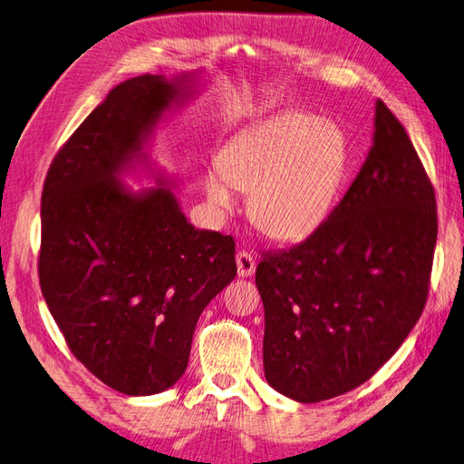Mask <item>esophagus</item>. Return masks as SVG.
Returning a JSON list of instances; mask_svg holds the SVG:
<instances>
[{"mask_svg":"<svg viewBox=\"0 0 464 464\" xmlns=\"http://www.w3.org/2000/svg\"><path fill=\"white\" fill-rule=\"evenodd\" d=\"M236 265H237V275L240 276H251L256 273V257L249 254V251H237L236 254Z\"/></svg>","mask_w":464,"mask_h":464,"instance_id":"1","label":"esophagus"}]
</instances>
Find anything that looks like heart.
Wrapping results in <instances>:
<instances>
[{"label":"heart","mask_w":464,"mask_h":464,"mask_svg":"<svg viewBox=\"0 0 464 464\" xmlns=\"http://www.w3.org/2000/svg\"><path fill=\"white\" fill-rule=\"evenodd\" d=\"M343 168V139L331 123L283 114L237 135L220 171L207 178L208 203L232 205L228 184L249 193V217L276 240H298L327 217Z\"/></svg>","instance_id":"obj_1"}]
</instances>
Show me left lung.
Returning a JSON list of instances; mask_svg holds the SVG:
<instances>
[{
    "instance_id": "left-lung-1",
    "label": "left lung",
    "mask_w": 464,
    "mask_h": 464,
    "mask_svg": "<svg viewBox=\"0 0 464 464\" xmlns=\"http://www.w3.org/2000/svg\"><path fill=\"white\" fill-rule=\"evenodd\" d=\"M435 240L431 179L377 101L373 147L341 203L304 242L261 254L269 385L319 402L368 382L424 312Z\"/></svg>"
}]
</instances>
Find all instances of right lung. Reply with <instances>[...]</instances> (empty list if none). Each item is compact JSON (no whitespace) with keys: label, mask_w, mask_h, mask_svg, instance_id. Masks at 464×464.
<instances>
[{"label":"right lung","mask_w":464,"mask_h":464,"mask_svg":"<svg viewBox=\"0 0 464 464\" xmlns=\"http://www.w3.org/2000/svg\"><path fill=\"white\" fill-rule=\"evenodd\" d=\"M188 77L111 89L55 154L42 189L38 278L73 356L123 395L172 387L207 304L236 276L232 236L198 230L174 193L125 191L130 162Z\"/></svg>","instance_id":"1"}]
</instances>
